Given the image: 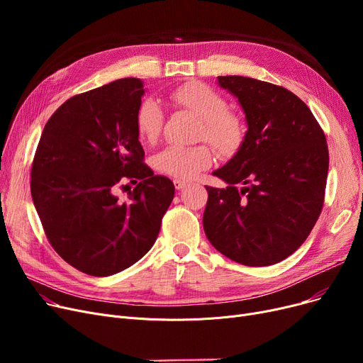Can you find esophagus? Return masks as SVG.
Returning a JSON list of instances; mask_svg holds the SVG:
<instances>
[{
    "instance_id": "obj_1",
    "label": "esophagus",
    "mask_w": 363,
    "mask_h": 363,
    "mask_svg": "<svg viewBox=\"0 0 363 363\" xmlns=\"http://www.w3.org/2000/svg\"><path fill=\"white\" fill-rule=\"evenodd\" d=\"M174 184H175V188H177V189H184V188L186 186V182L182 181V179H175Z\"/></svg>"
}]
</instances>
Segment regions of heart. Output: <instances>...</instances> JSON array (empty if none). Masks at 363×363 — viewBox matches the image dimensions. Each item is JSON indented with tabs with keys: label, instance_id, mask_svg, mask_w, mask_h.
Segmentation results:
<instances>
[{
	"label": "heart",
	"instance_id": "obj_1",
	"mask_svg": "<svg viewBox=\"0 0 363 363\" xmlns=\"http://www.w3.org/2000/svg\"><path fill=\"white\" fill-rule=\"evenodd\" d=\"M174 104L189 110L200 119L199 138L211 143L219 152L231 155L244 140V125L238 116L228 111L220 94L203 84H186L170 94ZM164 111L155 99H145L135 114L137 132L143 141L155 143L163 128ZM213 152L206 144L169 145L152 159L156 170L177 179H193L212 164Z\"/></svg>",
	"mask_w": 363,
	"mask_h": 363
}]
</instances>
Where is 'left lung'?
I'll list each match as a JSON object with an SVG mask.
<instances>
[{"label": "left lung", "mask_w": 363, "mask_h": 363, "mask_svg": "<svg viewBox=\"0 0 363 363\" xmlns=\"http://www.w3.org/2000/svg\"><path fill=\"white\" fill-rule=\"evenodd\" d=\"M238 99L249 129L235 156L206 186L204 233L223 256L245 266L287 259L315 226L325 197L328 145L309 107L282 86L218 76Z\"/></svg>", "instance_id": "obj_1"}]
</instances>
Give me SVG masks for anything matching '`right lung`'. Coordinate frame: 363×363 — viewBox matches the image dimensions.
<instances>
[{
  "instance_id": "add662e5",
  "label": "right lung",
  "mask_w": 363,
  "mask_h": 363,
  "mask_svg": "<svg viewBox=\"0 0 363 363\" xmlns=\"http://www.w3.org/2000/svg\"><path fill=\"white\" fill-rule=\"evenodd\" d=\"M141 79L74 95L54 111L38 144L30 194L52 249L92 277L118 274L155 244L174 200L169 178L143 163L135 114ZM137 183L119 202L118 187Z\"/></svg>"
}]
</instances>
